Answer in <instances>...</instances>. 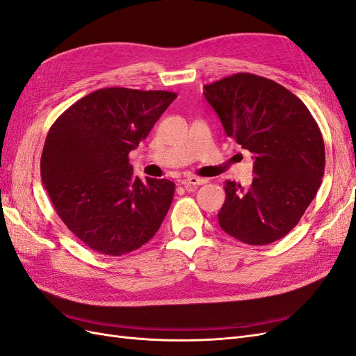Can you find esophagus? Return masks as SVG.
<instances>
[{"label": "esophagus", "instance_id": "1", "mask_svg": "<svg viewBox=\"0 0 356 356\" xmlns=\"http://www.w3.org/2000/svg\"><path fill=\"white\" fill-rule=\"evenodd\" d=\"M181 186L186 187V188H190V187H197V186H202V184H207V179L203 178H199V177H187L184 179H181Z\"/></svg>", "mask_w": 356, "mask_h": 356}]
</instances>
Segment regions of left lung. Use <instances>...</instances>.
Segmentation results:
<instances>
[{
    "label": "left lung",
    "instance_id": "8db88e82",
    "mask_svg": "<svg viewBox=\"0 0 356 356\" xmlns=\"http://www.w3.org/2000/svg\"><path fill=\"white\" fill-rule=\"evenodd\" d=\"M203 89L225 134L254 159L250 187L225 181L220 227L248 245L284 238L324 177L325 147L315 118L294 93L255 74H233Z\"/></svg>",
    "mask_w": 356,
    "mask_h": 356
}]
</instances>
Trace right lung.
I'll return each instance as SVG.
<instances>
[{
    "label": "right lung",
    "instance_id": "right-lung-1",
    "mask_svg": "<svg viewBox=\"0 0 356 356\" xmlns=\"http://www.w3.org/2000/svg\"><path fill=\"white\" fill-rule=\"evenodd\" d=\"M177 93L106 88L59 115L41 154V179L60 220L93 251L123 255L157 233L174 199L169 179L134 175L129 153Z\"/></svg>",
    "mask_w": 356,
    "mask_h": 356
}]
</instances>
